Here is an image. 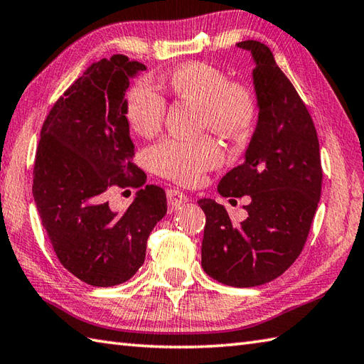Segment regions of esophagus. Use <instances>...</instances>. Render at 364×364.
Masks as SVG:
<instances>
[{
  "label": "esophagus",
  "instance_id": "34e87169",
  "mask_svg": "<svg viewBox=\"0 0 364 364\" xmlns=\"http://www.w3.org/2000/svg\"><path fill=\"white\" fill-rule=\"evenodd\" d=\"M166 195H168V204H169L171 212L177 210L182 204H185V203L188 201V198L185 196L182 191H179V190H168Z\"/></svg>",
  "mask_w": 364,
  "mask_h": 364
}]
</instances>
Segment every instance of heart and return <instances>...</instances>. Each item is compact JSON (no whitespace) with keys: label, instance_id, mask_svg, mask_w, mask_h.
<instances>
[{"label":"heart","instance_id":"1","mask_svg":"<svg viewBox=\"0 0 364 364\" xmlns=\"http://www.w3.org/2000/svg\"><path fill=\"white\" fill-rule=\"evenodd\" d=\"M169 88L177 98L200 106L203 125L223 138L239 139L250 132L257 106L252 92L230 82L218 68L208 63H187L169 75ZM166 101L150 79L136 82L128 95V120L136 133L152 136L159 132ZM223 155L212 139L196 142L164 141L150 149L149 161L156 173L185 185L196 183L205 171L217 168Z\"/></svg>","mask_w":364,"mask_h":364}]
</instances>
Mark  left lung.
Masks as SVG:
<instances>
[{"mask_svg": "<svg viewBox=\"0 0 364 364\" xmlns=\"http://www.w3.org/2000/svg\"><path fill=\"white\" fill-rule=\"evenodd\" d=\"M250 52L258 119L244 161L218 183L225 198L250 196L247 218L231 223L228 212L204 198L201 264L225 285L245 289L271 282L299 257L321 193L317 132L291 82L269 47L242 41Z\"/></svg>", "mask_w": 364, "mask_h": 364, "instance_id": "8db88e82", "label": "left lung"}]
</instances>
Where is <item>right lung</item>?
I'll list each match as a JSON object with an SVG mask.
<instances>
[{
	"mask_svg": "<svg viewBox=\"0 0 364 364\" xmlns=\"http://www.w3.org/2000/svg\"><path fill=\"white\" fill-rule=\"evenodd\" d=\"M146 65L125 55L95 61L55 102L41 129L33 198L55 253L73 276L93 287L132 279L146 258L154 226L166 215L164 190L146 185L123 212L112 210V185L142 187L146 174L129 161L125 98Z\"/></svg>",
	"mask_w": 364,
	"mask_h": 364,
	"instance_id": "right-lung-1",
	"label": "right lung"
}]
</instances>
